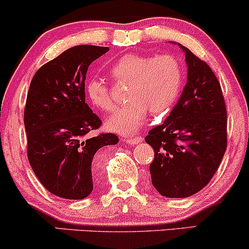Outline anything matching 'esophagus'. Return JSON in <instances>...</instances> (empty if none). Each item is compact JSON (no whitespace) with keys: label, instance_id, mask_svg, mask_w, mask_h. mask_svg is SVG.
Instances as JSON below:
<instances>
[{"label":"esophagus","instance_id":"esophagus-1","mask_svg":"<svg viewBox=\"0 0 249 249\" xmlns=\"http://www.w3.org/2000/svg\"><path fill=\"white\" fill-rule=\"evenodd\" d=\"M142 142V137H132V138H128V139H125V142L128 143V145H137V143Z\"/></svg>","mask_w":249,"mask_h":249}]
</instances>
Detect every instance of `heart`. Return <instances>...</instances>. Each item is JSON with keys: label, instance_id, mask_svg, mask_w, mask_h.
<instances>
[{"label": "heart", "instance_id": "1", "mask_svg": "<svg viewBox=\"0 0 249 249\" xmlns=\"http://www.w3.org/2000/svg\"><path fill=\"white\" fill-rule=\"evenodd\" d=\"M113 80L127 82V103L107 122V130L121 134L137 132L146 121L148 110L160 115L172 107L181 90L182 66L172 54L155 56L128 53L109 67ZM89 102L102 111H112L115 101L103 79L90 77L85 85Z\"/></svg>", "mask_w": 249, "mask_h": 249}]
</instances>
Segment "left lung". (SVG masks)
Wrapping results in <instances>:
<instances>
[{"label": "left lung", "mask_w": 249, "mask_h": 249, "mask_svg": "<svg viewBox=\"0 0 249 249\" xmlns=\"http://www.w3.org/2000/svg\"><path fill=\"white\" fill-rule=\"evenodd\" d=\"M188 77L181 97L163 124L145 142L154 149L152 184L169 198H185L210 182L227 146V111L219 81L210 66L178 44Z\"/></svg>", "instance_id": "1"}]
</instances>
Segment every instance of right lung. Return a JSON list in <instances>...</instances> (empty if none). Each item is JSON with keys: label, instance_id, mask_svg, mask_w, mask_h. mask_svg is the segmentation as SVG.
<instances>
[{"label": "right lung", "instance_id": "1", "mask_svg": "<svg viewBox=\"0 0 249 249\" xmlns=\"http://www.w3.org/2000/svg\"><path fill=\"white\" fill-rule=\"evenodd\" d=\"M109 47L79 45L41 66L32 77L24 109L28 158L40 183L61 198L83 199L94 189L92 160L118 137L101 133L102 121L86 103L89 65Z\"/></svg>", "mask_w": 249, "mask_h": 249}]
</instances>
